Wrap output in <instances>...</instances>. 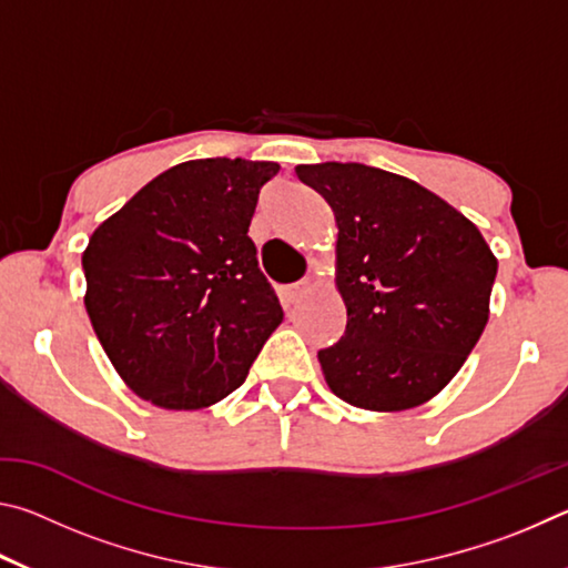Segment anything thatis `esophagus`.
I'll list each match as a JSON object with an SVG mask.
<instances>
[{"instance_id": "esophagus-1", "label": "esophagus", "mask_w": 568, "mask_h": 568, "mask_svg": "<svg viewBox=\"0 0 568 568\" xmlns=\"http://www.w3.org/2000/svg\"><path fill=\"white\" fill-rule=\"evenodd\" d=\"M307 293H311V283H307V281H297V283H293V285H285V287H283V301H285L287 305H293V303L301 301V297H305Z\"/></svg>"}]
</instances>
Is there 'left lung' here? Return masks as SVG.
Listing matches in <instances>:
<instances>
[{
  "label": "left lung",
  "instance_id": "1",
  "mask_svg": "<svg viewBox=\"0 0 568 568\" xmlns=\"http://www.w3.org/2000/svg\"><path fill=\"white\" fill-rule=\"evenodd\" d=\"M338 225L335 283L348 311L318 351L335 396L365 410L420 406L456 376L488 321L496 257L478 227L408 178L361 165H301Z\"/></svg>",
  "mask_w": 568,
  "mask_h": 568
}]
</instances>
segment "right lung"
Wrapping results in <instances>:
<instances>
[{
  "label": "right lung",
  "instance_id": "right-lung-1",
  "mask_svg": "<svg viewBox=\"0 0 568 568\" xmlns=\"http://www.w3.org/2000/svg\"><path fill=\"white\" fill-rule=\"evenodd\" d=\"M281 165L190 160L104 220L82 255L88 315L140 398L213 406L243 386L283 321L247 237L261 187Z\"/></svg>",
  "mask_w": 568,
  "mask_h": 568
}]
</instances>
